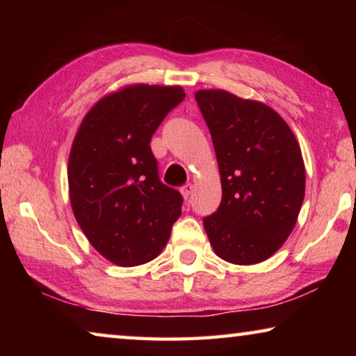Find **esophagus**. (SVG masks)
<instances>
[{"mask_svg": "<svg viewBox=\"0 0 356 356\" xmlns=\"http://www.w3.org/2000/svg\"><path fill=\"white\" fill-rule=\"evenodd\" d=\"M193 188H195V186H193L191 184H186L182 186V188H180V193H182V196L185 197V200H188V197L191 196Z\"/></svg>", "mask_w": 356, "mask_h": 356, "instance_id": "1", "label": "esophagus"}]
</instances>
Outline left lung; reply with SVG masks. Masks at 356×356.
<instances>
[{"instance_id": "obj_1", "label": "left lung", "mask_w": 356, "mask_h": 356, "mask_svg": "<svg viewBox=\"0 0 356 356\" xmlns=\"http://www.w3.org/2000/svg\"><path fill=\"white\" fill-rule=\"evenodd\" d=\"M212 136L221 176V204L204 218L222 261L251 265L278 251L305 200L298 141L278 113L222 89L195 94Z\"/></svg>"}]
</instances>
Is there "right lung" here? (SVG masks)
<instances>
[{
  "instance_id": "1",
  "label": "right lung",
  "mask_w": 356,
  "mask_h": 356,
  "mask_svg": "<svg viewBox=\"0 0 356 356\" xmlns=\"http://www.w3.org/2000/svg\"><path fill=\"white\" fill-rule=\"evenodd\" d=\"M184 99L180 86L130 84L100 99L72 143V210L89 243L120 267L159 256L182 212V195L159 177L150 138Z\"/></svg>"
}]
</instances>
